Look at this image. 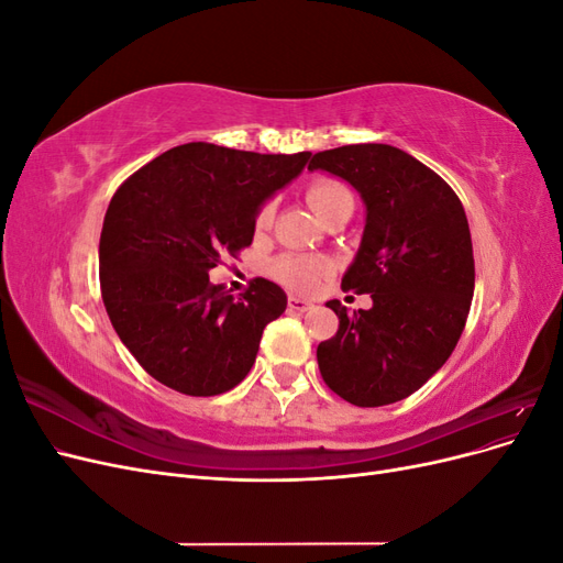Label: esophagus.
I'll use <instances>...</instances> for the list:
<instances>
[{
    "mask_svg": "<svg viewBox=\"0 0 563 563\" xmlns=\"http://www.w3.org/2000/svg\"><path fill=\"white\" fill-rule=\"evenodd\" d=\"M288 308H291L294 312H308L314 308V302L305 300V298H288Z\"/></svg>",
    "mask_w": 563,
    "mask_h": 563,
    "instance_id": "34e87169",
    "label": "esophagus"
}]
</instances>
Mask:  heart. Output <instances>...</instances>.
I'll list each match as a JSON object with an SVG mask.
<instances>
[{
    "instance_id": "obj_1",
    "label": "heart",
    "mask_w": 563,
    "mask_h": 563,
    "mask_svg": "<svg viewBox=\"0 0 563 563\" xmlns=\"http://www.w3.org/2000/svg\"><path fill=\"white\" fill-rule=\"evenodd\" d=\"M310 209L323 220L340 203H354L350 187L333 178H317L305 190ZM275 218V203L263 201L253 213V228L263 232L272 225ZM272 275H275L284 286L294 288V291H312L317 284L329 275V263L323 258H312V255H298L286 253L282 258L272 263Z\"/></svg>"
}]
</instances>
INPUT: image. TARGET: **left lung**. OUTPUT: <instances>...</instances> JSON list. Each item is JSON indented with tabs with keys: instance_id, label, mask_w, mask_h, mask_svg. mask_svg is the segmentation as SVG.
<instances>
[{
	"instance_id": "1",
	"label": "left lung",
	"mask_w": 563,
	"mask_h": 563,
	"mask_svg": "<svg viewBox=\"0 0 563 563\" xmlns=\"http://www.w3.org/2000/svg\"><path fill=\"white\" fill-rule=\"evenodd\" d=\"M308 168L360 190L366 228L343 288L373 298L354 314L327 302L340 323L317 347L321 378L354 406L401 401L446 364L465 329L474 255L463 203L432 168L383 143L317 152Z\"/></svg>"
}]
</instances>
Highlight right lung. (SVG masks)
<instances>
[{
  "label": "right lung",
  "mask_w": 563,
  "mask_h": 563,
  "mask_svg": "<svg viewBox=\"0 0 563 563\" xmlns=\"http://www.w3.org/2000/svg\"><path fill=\"white\" fill-rule=\"evenodd\" d=\"M308 159L185 143L119 185L100 232V294L152 378L190 397L223 395L246 378L286 294L255 277L232 298L209 272L223 253L236 258L251 246L255 209Z\"/></svg>",
  "instance_id": "1"
}]
</instances>
